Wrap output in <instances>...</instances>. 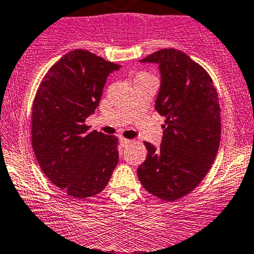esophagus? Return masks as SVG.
Returning <instances> with one entry per match:
<instances>
[{
  "instance_id": "esophagus-1",
  "label": "esophagus",
  "mask_w": 254,
  "mask_h": 254,
  "mask_svg": "<svg viewBox=\"0 0 254 254\" xmlns=\"http://www.w3.org/2000/svg\"><path fill=\"white\" fill-rule=\"evenodd\" d=\"M120 143H121V145L124 146V148H126V146H128L130 143H132V140H129V139H126V138H120Z\"/></svg>"
}]
</instances>
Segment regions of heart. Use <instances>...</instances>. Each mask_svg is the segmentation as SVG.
<instances>
[{
  "instance_id": "heart-1",
  "label": "heart",
  "mask_w": 254,
  "mask_h": 254,
  "mask_svg": "<svg viewBox=\"0 0 254 254\" xmlns=\"http://www.w3.org/2000/svg\"><path fill=\"white\" fill-rule=\"evenodd\" d=\"M141 75H144V73H141Z\"/></svg>"
}]
</instances>
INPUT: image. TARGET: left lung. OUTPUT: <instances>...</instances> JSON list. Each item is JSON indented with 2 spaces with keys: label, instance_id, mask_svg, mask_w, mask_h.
<instances>
[{
  "label": "left lung",
  "instance_id": "obj_1",
  "mask_svg": "<svg viewBox=\"0 0 254 254\" xmlns=\"http://www.w3.org/2000/svg\"><path fill=\"white\" fill-rule=\"evenodd\" d=\"M159 64L161 86L156 109L166 117L159 148L148 150L137 173L146 191L163 201L191 192L211 170L220 141V108L208 72L174 48H165L141 59Z\"/></svg>",
  "mask_w": 254,
  "mask_h": 254
}]
</instances>
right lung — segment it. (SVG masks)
I'll list each match as a JSON object with an SVG mask.
<instances>
[{
  "mask_svg": "<svg viewBox=\"0 0 254 254\" xmlns=\"http://www.w3.org/2000/svg\"><path fill=\"white\" fill-rule=\"evenodd\" d=\"M120 65L73 50L48 70L32 103L31 140L41 170L69 196L104 190L119 162V139L84 124L99 105L109 73Z\"/></svg>",
  "mask_w": 254,
  "mask_h": 254,
  "instance_id": "obj_1",
  "label": "right lung"
}]
</instances>
